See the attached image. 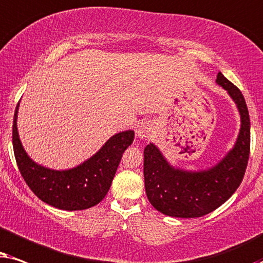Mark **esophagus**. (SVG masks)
Masks as SVG:
<instances>
[{"label": "esophagus", "instance_id": "esophagus-1", "mask_svg": "<svg viewBox=\"0 0 263 263\" xmlns=\"http://www.w3.org/2000/svg\"><path fill=\"white\" fill-rule=\"evenodd\" d=\"M153 132V127L149 122H141V125L137 128V137L138 138H149Z\"/></svg>", "mask_w": 263, "mask_h": 263}]
</instances>
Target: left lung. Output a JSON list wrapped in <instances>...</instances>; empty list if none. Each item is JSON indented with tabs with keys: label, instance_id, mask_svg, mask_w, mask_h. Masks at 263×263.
I'll use <instances>...</instances> for the list:
<instances>
[{
	"label": "left lung",
	"instance_id": "obj_1",
	"mask_svg": "<svg viewBox=\"0 0 263 263\" xmlns=\"http://www.w3.org/2000/svg\"><path fill=\"white\" fill-rule=\"evenodd\" d=\"M240 114V131L233 149L214 167L199 172L174 168L153 143L144 149V184L149 202L164 215L199 218L215 211L234 194L243 180L250 154L249 111L240 90L218 73Z\"/></svg>",
	"mask_w": 263,
	"mask_h": 263
}]
</instances>
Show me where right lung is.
<instances>
[{
    "mask_svg": "<svg viewBox=\"0 0 263 263\" xmlns=\"http://www.w3.org/2000/svg\"><path fill=\"white\" fill-rule=\"evenodd\" d=\"M13 120V149L20 173L34 195L62 211H83L96 205L109 190L122 154L135 138V132H120L106 142L89 160L72 170L54 171L37 164L27 156L19 139L16 118Z\"/></svg>",
    "mask_w": 263,
    "mask_h": 263,
    "instance_id": "1",
    "label": "right lung"
}]
</instances>
